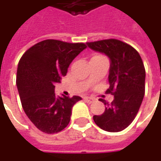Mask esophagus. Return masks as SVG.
Returning a JSON list of instances; mask_svg holds the SVG:
<instances>
[{"instance_id": "esophagus-1", "label": "esophagus", "mask_w": 161, "mask_h": 161, "mask_svg": "<svg viewBox=\"0 0 161 161\" xmlns=\"http://www.w3.org/2000/svg\"><path fill=\"white\" fill-rule=\"evenodd\" d=\"M83 99L85 102L89 103V104H90V103H92L94 101V98L91 97H83Z\"/></svg>"}]
</instances>
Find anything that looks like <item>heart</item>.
I'll use <instances>...</instances> for the list:
<instances>
[{
  "label": "heart",
  "instance_id": "heart-1",
  "mask_svg": "<svg viewBox=\"0 0 161 161\" xmlns=\"http://www.w3.org/2000/svg\"><path fill=\"white\" fill-rule=\"evenodd\" d=\"M96 56H101V55H96Z\"/></svg>",
  "mask_w": 161,
  "mask_h": 161
}]
</instances>
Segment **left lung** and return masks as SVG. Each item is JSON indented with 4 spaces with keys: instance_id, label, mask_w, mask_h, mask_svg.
<instances>
[{
    "instance_id": "obj_1",
    "label": "left lung",
    "mask_w": 161,
    "mask_h": 161,
    "mask_svg": "<svg viewBox=\"0 0 161 161\" xmlns=\"http://www.w3.org/2000/svg\"><path fill=\"white\" fill-rule=\"evenodd\" d=\"M87 45L110 59L109 89L106 93L114 95L110 104L100 98L106 109L102 114L94 115L93 120L107 132L123 131L135 118L145 93V68L142 60L133 47L118 39L88 42Z\"/></svg>"
}]
</instances>
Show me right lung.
Masks as SVG:
<instances>
[{
  "label": "right lung",
  "instance_id": "add662e5",
  "mask_svg": "<svg viewBox=\"0 0 161 161\" xmlns=\"http://www.w3.org/2000/svg\"><path fill=\"white\" fill-rule=\"evenodd\" d=\"M85 48L84 43L47 39L28 49L19 60L16 84L22 108L42 132L59 133L70 123L71 108L81 97L56 96L54 84Z\"/></svg>",
  "mask_w": 161,
  "mask_h": 161
}]
</instances>
